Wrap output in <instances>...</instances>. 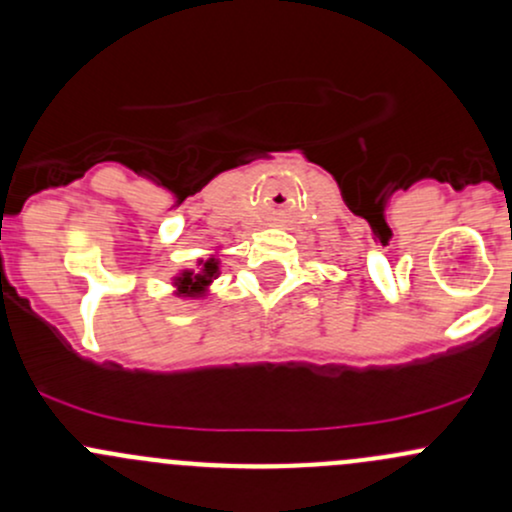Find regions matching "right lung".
<instances>
[{"mask_svg":"<svg viewBox=\"0 0 512 512\" xmlns=\"http://www.w3.org/2000/svg\"><path fill=\"white\" fill-rule=\"evenodd\" d=\"M220 274V260L215 255L208 260H198V270H181L174 277L176 297H206L208 287L213 284V279Z\"/></svg>","mask_w":512,"mask_h":512,"instance_id":"right-lung-1","label":"right lung"}]
</instances>
